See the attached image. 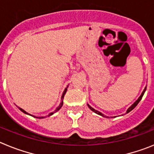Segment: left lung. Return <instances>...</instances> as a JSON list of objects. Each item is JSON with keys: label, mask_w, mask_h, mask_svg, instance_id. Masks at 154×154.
Returning a JSON list of instances; mask_svg holds the SVG:
<instances>
[{"label": "left lung", "mask_w": 154, "mask_h": 154, "mask_svg": "<svg viewBox=\"0 0 154 154\" xmlns=\"http://www.w3.org/2000/svg\"><path fill=\"white\" fill-rule=\"evenodd\" d=\"M146 88H145V89H144V90H143V91L142 94H141V96H140V97H139V99H137V101H136V102H135V103H133V105H132V106H130V108L128 109H127V111H126V113H128V112H130V111H131V110H132V109H134V108H135V107H136V106H137V104H138V103H140V100H141V99H142L143 96V94H144V92H145V91H146ZM87 105H88V106H89V109H91V110H92V111H93V112H96V113L99 114V115L102 116H104V115H103V113H101V112H99V111H97V110H96V109H93V108H92V107H91V106H89V104H87ZM106 117H107V116H106Z\"/></svg>", "instance_id": "1"}]
</instances>
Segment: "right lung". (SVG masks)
<instances>
[{"instance_id": "add662e5", "label": "right lung", "mask_w": 154, "mask_h": 154, "mask_svg": "<svg viewBox=\"0 0 154 154\" xmlns=\"http://www.w3.org/2000/svg\"><path fill=\"white\" fill-rule=\"evenodd\" d=\"M66 91H67V88H66V89H65V91H64V92H63V94H62V103H60V105H59V106H58V108H57L56 109H55V111H54V112H51V113H50L49 115H48V116H51V115H52L53 113H55V112H56L57 111H58V110H59V109H61V107L62 106V105H63V99H64V96H65V92H66ZM19 109H21V111H22L23 112H24V113L28 114V112H25V111H24V109H21V108H19ZM36 118H38V119H42V118H45V117H44V116H42V117H36Z\"/></svg>"}]
</instances>
